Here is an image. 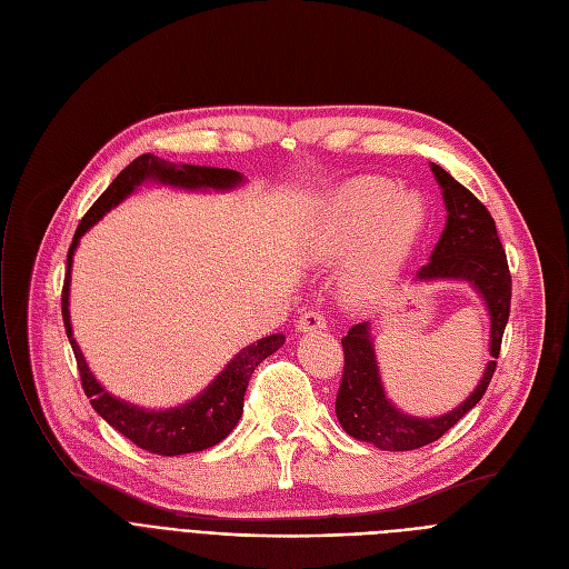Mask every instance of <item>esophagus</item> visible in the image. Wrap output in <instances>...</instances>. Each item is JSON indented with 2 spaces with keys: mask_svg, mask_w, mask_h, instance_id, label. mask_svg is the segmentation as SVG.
<instances>
[{
  "mask_svg": "<svg viewBox=\"0 0 569 569\" xmlns=\"http://www.w3.org/2000/svg\"><path fill=\"white\" fill-rule=\"evenodd\" d=\"M325 325H327L325 313L318 311V309H309L300 316V320H297V330H300V332H316V330H322Z\"/></svg>",
  "mask_w": 569,
  "mask_h": 569,
  "instance_id": "1",
  "label": "esophagus"
}]
</instances>
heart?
<instances>
[{
    "instance_id": "b5f03b06",
    "label": "heart",
    "mask_w": 569,
    "mask_h": 569,
    "mask_svg": "<svg viewBox=\"0 0 569 569\" xmlns=\"http://www.w3.org/2000/svg\"><path fill=\"white\" fill-rule=\"evenodd\" d=\"M422 221L420 198L399 193L395 184L367 179L327 200L313 247L325 258L350 256L365 247L350 269L348 292L355 300H371L392 283Z\"/></svg>"
}]
</instances>
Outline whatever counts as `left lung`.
I'll list each match as a JSON object with an SVG mask.
<instances>
[{
	"mask_svg": "<svg viewBox=\"0 0 569 569\" xmlns=\"http://www.w3.org/2000/svg\"><path fill=\"white\" fill-rule=\"evenodd\" d=\"M431 168L442 189L447 223L431 260L417 272V279L470 281L475 290L485 297L491 316V362L487 365L477 390L459 408L436 417V420H417V417L399 412L385 399L373 343L369 337V322L352 325L341 339L343 373L337 395V417L346 433L387 452H408L438 440L468 410L480 403L493 378L505 325L510 318L512 274L510 267H507V256L500 244L493 217L450 172H445L436 163Z\"/></svg>",
	"mask_w": 569,
	"mask_h": 569,
	"instance_id": "left-lung-1",
	"label": "left lung"
}]
</instances>
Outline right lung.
Wrapping results in <instances>:
<instances>
[{"instance_id":"add662e5","label":"right lung","mask_w":569,"mask_h":569,"mask_svg":"<svg viewBox=\"0 0 569 569\" xmlns=\"http://www.w3.org/2000/svg\"><path fill=\"white\" fill-rule=\"evenodd\" d=\"M147 177H154L159 182L187 187V189H232L234 184L242 182V174L228 168L189 166V163L174 166L170 161L157 159L154 154H142L136 161H131L112 179V184L97 198V202L87 209V214L76 228L73 242L67 256V274L62 286V318L67 327V337L76 355L82 390L89 397L92 408L112 429H117L133 445H138L140 450H147L159 457H177V455H191V452L207 450V447H214L234 429L239 417H242L244 392L251 380V373L264 357H269L283 346L286 337L272 335L244 348L198 399L172 410L154 412V410H142L138 406H131L127 401H119L110 397L94 380L73 339L71 320H69V281H71L73 251L78 247V239L87 232V228L94 226L110 207L122 202Z\"/></svg>"}]
</instances>
